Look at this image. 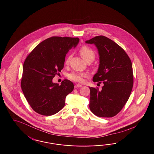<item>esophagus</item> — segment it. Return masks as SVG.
<instances>
[{"label":"esophagus","instance_id":"obj_1","mask_svg":"<svg viewBox=\"0 0 154 154\" xmlns=\"http://www.w3.org/2000/svg\"><path fill=\"white\" fill-rule=\"evenodd\" d=\"M82 85H80V84H76L75 86H74V88H81V87H82Z\"/></svg>","mask_w":154,"mask_h":154}]
</instances>
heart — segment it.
<instances>
[{
    "instance_id": "heart-1",
    "label": "heart",
    "mask_w": 154,
    "mask_h": 154,
    "mask_svg": "<svg viewBox=\"0 0 154 154\" xmlns=\"http://www.w3.org/2000/svg\"><path fill=\"white\" fill-rule=\"evenodd\" d=\"M80 54L82 58L87 62L91 61L92 62L95 58V53L93 50L91 49L88 46H84L81 48L80 50ZM70 58V56L69 55L66 58L65 64L68 65L69 63ZM88 76V74L85 73H78V72H72L68 75V77L69 79L73 80L75 82H82L84 80V78Z\"/></svg>"
}]
</instances>
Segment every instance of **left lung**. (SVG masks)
Returning <instances> with one entry per match:
<instances>
[{"label":"left lung","instance_id":"obj_1","mask_svg":"<svg viewBox=\"0 0 154 154\" xmlns=\"http://www.w3.org/2000/svg\"><path fill=\"white\" fill-rule=\"evenodd\" d=\"M85 43L94 44L99 53V68L93 81L104 84L101 91L89 87L90 109L99 117H113L122 109L132 91V62L125 51L107 37L97 36Z\"/></svg>","mask_w":154,"mask_h":154}]
</instances>
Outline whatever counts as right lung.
Instances as JSON below:
<instances>
[{
    "instance_id": "right-lung-1",
    "label": "right lung",
    "mask_w": 154,
    "mask_h": 154,
    "mask_svg": "<svg viewBox=\"0 0 154 154\" xmlns=\"http://www.w3.org/2000/svg\"><path fill=\"white\" fill-rule=\"evenodd\" d=\"M79 41V38L50 37L39 43L26 58L21 88L38 113L53 115L65 106L66 96L73 91V83L64 80L59 85L52 80L63 68L69 50L75 48Z\"/></svg>"
}]
</instances>
